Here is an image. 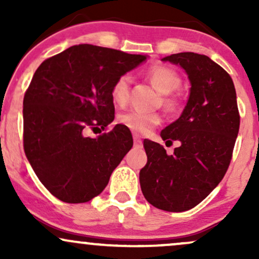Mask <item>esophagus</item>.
Wrapping results in <instances>:
<instances>
[{"mask_svg": "<svg viewBox=\"0 0 259 259\" xmlns=\"http://www.w3.org/2000/svg\"><path fill=\"white\" fill-rule=\"evenodd\" d=\"M141 144H142V141H141V139L139 138V135H134V145H135V146H141Z\"/></svg>", "mask_w": 259, "mask_h": 259, "instance_id": "1", "label": "esophagus"}]
</instances>
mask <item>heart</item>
I'll list each match as a JSON object with an SVG mask.
<instances>
[{
	"label": "heart",
	"mask_w": 259,
	"mask_h": 259,
	"mask_svg": "<svg viewBox=\"0 0 259 259\" xmlns=\"http://www.w3.org/2000/svg\"><path fill=\"white\" fill-rule=\"evenodd\" d=\"M147 75L154 88L162 94H165V107L170 111H177L181 106L180 95L174 92L181 84L179 74L168 65H154L148 70ZM130 88H132V76L129 74H121L120 76H118L112 85L111 94L113 101L119 106L126 105L130 97ZM118 120L121 125L132 130L133 133L145 135L158 125L162 119L158 113L129 111L120 114Z\"/></svg>",
	"instance_id": "1"
}]
</instances>
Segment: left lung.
I'll return each instance as SVG.
<instances>
[{"mask_svg":"<svg viewBox=\"0 0 259 259\" xmlns=\"http://www.w3.org/2000/svg\"><path fill=\"white\" fill-rule=\"evenodd\" d=\"M179 64L191 89L180 118L162 130L167 142L179 147L167 154L162 145L145 140L147 163L140 170V185L147 202L167 212L197 206L221 183L240 127L233 79L204 55L181 52L163 58Z\"/></svg>","mask_w":259,"mask_h":259,"instance_id":"8db88e82","label":"left lung"}]
</instances>
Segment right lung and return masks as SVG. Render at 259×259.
<instances>
[{
  "mask_svg": "<svg viewBox=\"0 0 259 259\" xmlns=\"http://www.w3.org/2000/svg\"><path fill=\"white\" fill-rule=\"evenodd\" d=\"M146 56L81 44L45 59L23 101V144L42 185L58 200L84 203L105 190L133 147L130 130L114 119L112 85Z\"/></svg>",
  "mask_w": 259,
  "mask_h": 259,
  "instance_id": "add662e5",
  "label": "right lung"
}]
</instances>
